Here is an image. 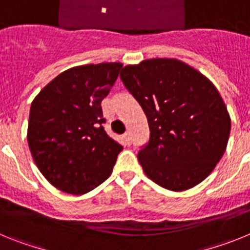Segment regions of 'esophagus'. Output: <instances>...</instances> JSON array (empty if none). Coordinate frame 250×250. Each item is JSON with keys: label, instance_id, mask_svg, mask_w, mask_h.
Wrapping results in <instances>:
<instances>
[{"label": "esophagus", "instance_id": "obj_1", "mask_svg": "<svg viewBox=\"0 0 250 250\" xmlns=\"http://www.w3.org/2000/svg\"><path fill=\"white\" fill-rule=\"evenodd\" d=\"M124 139H125V143H126L127 145H131L132 140H131V135H130V132H125V134H124Z\"/></svg>", "mask_w": 250, "mask_h": 250}]
</instances>
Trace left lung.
Listing matches in <instances>:
<instances>
[{
	"instance_id": "8db88e82",
	"label": "left lung",
	"mask_w": 250,
	"mask_h": 250,
	"mask_svg": "<svg viewBox=\"0 0 250 250\" xmlns=\"http://www.w3.org/2000/svg\"><path fill=\"white\" fill-rule=\"evenodd\" d=\"M120 77L147 118L149 143L138 154L147 178L173 191L202 183L222 159L230 134L215 86L176 59L127 65Z\"/></svg>"
}]
</instances>
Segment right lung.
<instances>
[{"instance_id":"obj_1","label":"right lung","mask_w":250,"mask_h":250,"mask_svg":"<svg viewBox=\"0 0 250 250\" xmlns=\"http://www.w3.org/2000/svg\"><path fill=\"white\" fill-rule=\"evenodd\" d=\"M121 67L103 62L68 68L31 104L30 151L42 175L61 191L85 194L111 174L123 146L104 130L101 101Z\"/></svg>"}]
</instances>
